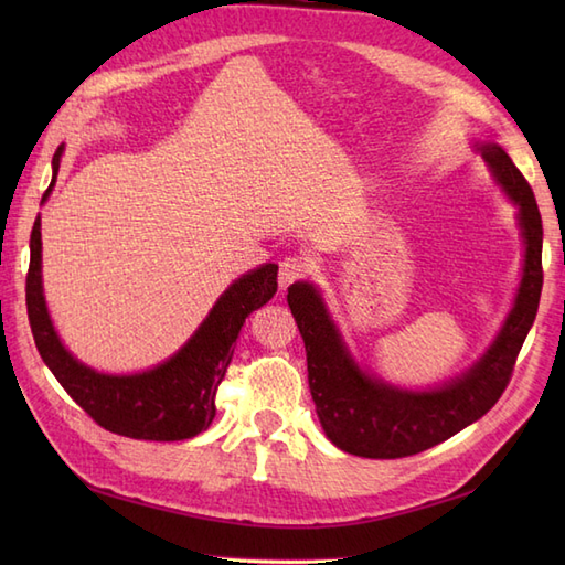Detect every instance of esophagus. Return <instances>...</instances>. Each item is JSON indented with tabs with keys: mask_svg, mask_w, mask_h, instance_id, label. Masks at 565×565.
Segmentation results:
<instances>
[{
	"mask_svg": "<svg viewBox=\"0 0 565 565\" xmlns=\"http://www.w3.org/2000/svg\"><path fill=\"white\" fill-rule=\"evenodd\" d=\"M308 269H310V264H308L306 257H298V255L286 257L279 264V286L286 291L294 281L303 279V276L308 274Z\"/></svg>",
	"mask_w": 565,
	"mask_h": 565,
	"instance_id": "34e87169",
	"label": "esophagus"
}]
</instances>
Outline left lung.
I'll use <instances>...</instances> for the list:
<instances>
[{
	"label": "left lung",
	"instance_id": "8db88e82",
	"mask_svg": "<svg viewBox=\"0 0 565 565\" xmlns=\"http://www.w3.org/2000/svg\"><path fill=\"white\" fill-rule=\"evenodd\" d=\"M505 196L518 206L524 243L522 279L493 344L461 376L435 388H401L369 374L347 350L316 284L289 286V308L301 330L308 386L322 429L334 447L364 459H401L425 451L481 419L510 383L514 362L534 326L542 296L544 227L532 186L498 142H473Z\"/></svg>",
	"mask_w": 565,
	"mask_h": 565
}]
</instances>
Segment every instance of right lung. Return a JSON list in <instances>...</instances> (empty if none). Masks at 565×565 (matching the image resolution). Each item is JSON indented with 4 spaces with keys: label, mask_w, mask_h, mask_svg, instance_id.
I'll return each instance as SVG.
<instances>
[{
    "label": "right lung",
    "mask_w": 565,
    "mask_h": 565,
    "mask_svg": "<svg viewBox=\"0 0 565 565\" xmlns=\"http://www.w3.org/2000/svg\"><path fill=\"white\" fill-rule=\"evenodd\" d=\"M63 158V146L53 158V182L43 194L51 196ZM276 264L235 279L203 318L196 332L164 359L138 374H102L72 356L57 338L47 313L41 279V215L31 231V264L26 276V308L35 347L60 386L94 423L130 439L182 441L209 429L215 417V391L233 359V344L252 310L276 294Z\"/></svg>",
    "instance_id": "right-lung-1"
}]
</instances>
